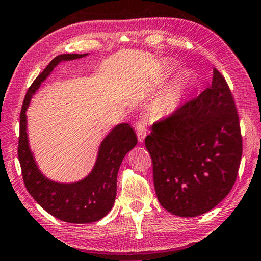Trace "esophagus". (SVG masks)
Listing matches in <instances>:
<instances>
[{
    "label": "esophagus",
    "instance_id": "esophagus-1",
    "mask_svg": "<svg viewBox=\"0 0 261 261\" xmlns=\"http://www.w3.org/2000/svg\"><path fill=\"white\" fill-rule=\"evenodd\" d=\"M135 129H137V135H138L139 141H143V139H145L146 134H147L146 121H143V120H139V121L137 122V127H135Z\"/></svg>",
    "mask_w": 261,
    "mask_h": 261
}]
</instances>
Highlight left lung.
<instances>
[{
	"label": "left lung",
	"instance_id": "obj_1",
	"mask_svg": "<svg viewBox=\"0 0 261 261\" xmlns=\"http://www.w3.org/2000/svg\"><path fill=\"white\" fill-rule=\"evenodd\" d=\"M145 145L159 202L177 217L208 212L231 192L243 155L233 94L218 69L212 85L154 122Z\"/></svg>",
	"mask_w": 261,
	"mask_h": 261
}]
</instances>
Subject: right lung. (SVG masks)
<instances>
[{
    "label": "right lung",
    "instance_id": "1",
    "mask_svg": "<svg viewBox=\"0 0 261 261\" xmlns=\"http://www.w3.org/2000/svg\"><path fill=\"white\" fill-rule=\"evenodd\" d=\"M87 54H61L53 59L25 94L20 114L18 160L24 186L35 201L53 217L71 224H88L102 219L114 205L116 177L123 158L138 139L128 123L118 124L101 143L96 164L86 179L74 184H59L42 175L30 152L27 137V111L32 95L54 67L61 61L84 58Z\"/></svg>",
    "mask_w": 261,
    "mask_h": 261
}]
</instances>
